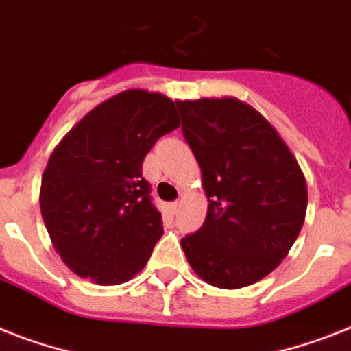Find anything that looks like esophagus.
<instances>
[{"mask_svg":"<svg viewBox=\"0 0 351 351\" xmlns=\"http://www.w3.org/2000/svg\"><path fill=\"white\" fill-rule=\"evenodd\" d=\"M179 206H181V204H179V202H172V204H170V211H172L173 215H176V213H178L179 211Z\"/></svg>","mask_w":351,"mask_h":351,"instance_id":"obj_1","label":"esophagus"}]
</instances>
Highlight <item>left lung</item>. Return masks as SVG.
<instances>
[{"label": "left lung", "instance_id": "8db88e82", "mask_svg": "<svg viewBox=\"0 0 351 351\" xmlns=\"http://www.w3.org/2000/svg\"><path fill=\"white\" fill-rule=\"evenodd\" d=\"M176 104L208 197L204 224L181 239L182 251L210 285H253L296 242L306 213L305 176L276 129L239 98Z\"/></svg>", "mask_w": 351, "mask_h": 351}]
</instances>
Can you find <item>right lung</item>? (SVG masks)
I'll list each match as a JSON object with an SVG mask.
<instances>
[{"instance_id":"add662e5","label":"right lung","mask_w":351,"mask_h":351,"mask_svg":"<svg viewBox=\"0 0 351 351\" xmlns=\"http://www.w3.org/2000/svg\"><path fill=\"white\" fill-rule=\"evenodd\" d=\"M178 127L169 97L129 89L89 111L55 147L40 182V213L75 274L118 285L149 262L163 222L141 167Z\"/></svg>"}]
</instances>
